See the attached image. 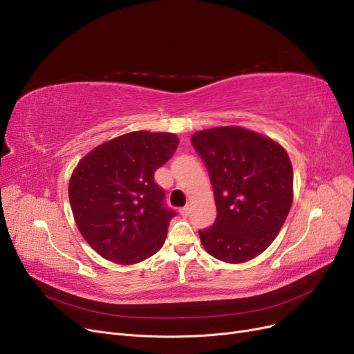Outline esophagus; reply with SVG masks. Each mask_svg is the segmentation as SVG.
<instances>
[{
    "mask_svg": "<svg viewBox=\"0 0 354 354\" xmlns=\"http://www.w3.org/2000/svg\"><path fill=\"white\" fill-rule=\"evenodd\" d=\"M179 213H180V216H182V217H187V216L189 214V207H184V208H180Z\"/></svg>",
    "mask_w": 354,
    "mask_h": 354,
    "instance_id": "1",
    "label": "esophagus"
}]
</instances>
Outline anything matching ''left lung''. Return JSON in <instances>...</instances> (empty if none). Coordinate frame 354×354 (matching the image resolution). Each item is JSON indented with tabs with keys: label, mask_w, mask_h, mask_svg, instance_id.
I'll list each match as a JSON object with an SVG mask.
<instances>
[{
	"label": "left lung",
	"mask_w": 354,
	"mask_h": 354,
	"mask_svg": "<svg viewBox=\"0 0 354 354\" xmlns=\"http://www.w3.org/2000/svg\"><path fill=\"white\" fill-rule=\"evenodd\" d=\"M194 147L208 169L217 217L200 232L204 250L227 264L246 263L276 239L293 203V167L274 141L242 127L195 133Z\"/></svg>",
	"instance_id": "8db88e82"
}]
</instances>
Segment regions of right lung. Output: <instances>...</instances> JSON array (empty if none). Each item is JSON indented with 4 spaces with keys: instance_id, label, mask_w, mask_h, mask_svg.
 I'll list each match as a JSON object with an SVG mask.
<instances>
[{
    "instance_id": "right-lung-1",
    "label": "right lung",
    "mask_w": 354,
    "mask_h": 354,
    "mask_svg": "<svg viewBox=\"0 0 354 354\" xmlns=\"http://www.w3.org/2000/svg\"><path fill=\"white\" fill-rule=\"evenodd\" d=\"M178 144L174 133L133 131L100 144L75 166L68 185L75 225L104 259L137 264L163 246L175 212L163 205L154 172Z\"/></svg>"
}]
</instances>
